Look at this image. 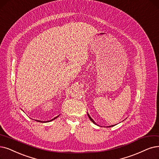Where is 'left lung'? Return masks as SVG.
Here are the masks:
<instances>
[{
	"label": "left lung",
	"instance_id": "1",
	"mask_svg": "<svg viewBox=\"0 0 159 159\" xmlns=\"http://www.w3.org/2000/svg\"><path fill=\"white\" fill-rule=\"evenodd\" d=\"M87 115H88V117H89V118L90 119V120H91V121H92V122H93L94 124L97 125V124H96V123H95V122L94 121V120H93V119H92V118L90 117V116H89V113H87ZM111 126H113V125H111V126H107V127H111Z\"/></svg>",
	"mask_w": 159,
	"mask_h": 159
}]
</instances>
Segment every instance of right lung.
<instances>
[{
  "label": "right lung",
  "mask_w": 159,
  "mask_h": 159,
  "mask_svg": "<svg viewBox=\"0 0 159 159\" xmlns=\"http://www.w3.org/2000/svg\"><path fill=\"white\" fill-rule=\"evenodd\" d=\"M59 116H57V117H54V118H53V119H51V120H47V121H42V120H36V121H38V122H40V123H46V122H50V121H52V120H53L55 119L56 118H57Z\"/></svg>",
  "instance_id": "1"
}]
</instances>
